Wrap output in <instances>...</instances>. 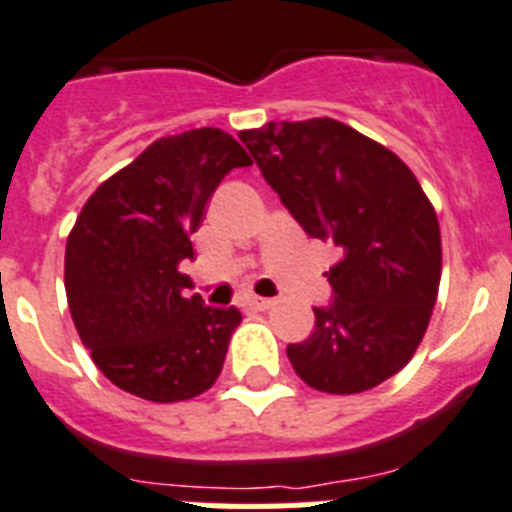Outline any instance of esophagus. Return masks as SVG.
Wrapping results in <instances>:
<instances>
[{"label": "esophagus", "mask_w": 512, "mask_h": 512, "mask_svg": "<svg viewBox=\"0 0 512 512\" xmlns=\"http://www.w3.org/2000/svg\"><path fill=\"white\" fill-rule=\"evenodd\" d=\"M247 304H250L252 309H257V311H268V309H273L275 301L273 299H262V296H250V299H247Z\"/></svg>", "instance_id": "34e87169"}]
</instances>
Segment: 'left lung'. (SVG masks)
<instances>
[{"instance_id":"obj_1","label":"left lung","mask_w":512,"mask_h":512,"mask_svg":"<svg viewBox=\"0 0 512 512\" xmlns=\"http://www.w3.org/2000/svg\"><path fill=\"white\" fill-rule=\"evenodd\" d=\"M262 177L309 237L340 260L330 306L314 332L288 345L301 381L358 394L402 371L428 330L441 283V229L420 182L386 146L332 118L242 131Z\"/></svg>"}]
</instances>
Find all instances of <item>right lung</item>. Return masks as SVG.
Returning a JSON list of instances; mask_svg holds the SVG:
<instances>
[{
  "label": "right lung",
  "mask_w": 512,
  "mask_h": 512,
  "mask_svg": "<svg viewBox=\"0 0 512 512\" xmlns=\"http://www.w3.org/2000/svg\"><path fill=\"white\" fill-rule=\"evenodd\" d=\"M250 154L221 128L164 136L84 203L66 239L71 319L92 361L118 389L182 402L224 368L239 309L206 306L180 273L208 198Z\"/></svg>",
  "instance_id": "1"
}]
</instances>
